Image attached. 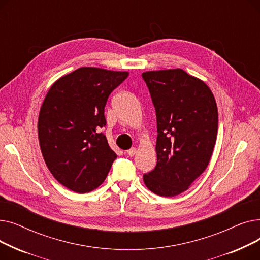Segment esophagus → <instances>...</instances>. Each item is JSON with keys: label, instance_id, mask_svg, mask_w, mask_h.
<instances>
[{"label": "esophagus", "instance_id": "34e87169", "mask_svg": "<svg viewBox=\"0 0 260 260\" xmlns=\"http://www.w3.org/2000/svg\"><path fill=\"white\" fill-rule=\"evenodd\" d=\"M136 153H137V148H136V147H132V148H129L128 151H127V155L129 157H133Z\"/></svg>", "mask_w": 260, "mask_h": 260}]
</instances>
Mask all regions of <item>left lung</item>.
<instances>
[{"mask_svg":"<svg viewBox=\"0 0 260 260\" xmlns=\"http://www.w3.org/2000/svg\"><path fill=\"white\" fill-rule=\"evenodd\" d=\"M142 78L157 117V165L143 175L153 193L173 197L188 188L209 166L216 143L218 111L203 81L184 71L146 72Z\"/></svg>","mask_w":260,"mask_h":260,"instance_id":"1","label":"left lung"}]
</instances>
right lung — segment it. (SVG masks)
<instances>
[{"label": "right lung", "mask_w": 260, "mask_h": 260, "mask_svg": "<svg viewBox=\"0 0 260 260\" xmlns=\"http://www.w3.org/2000/svg\"><path fill=\"white\" fill-rule=\"evenodd\" d=\"M128 76L81 67L51 85L41 106V152L52 176L76 193H88L105 180L117 158L100 129L111 92Z\"/></svg>", "instance_id": "add662e5"}]
</instances>
